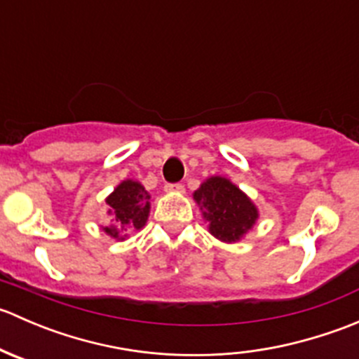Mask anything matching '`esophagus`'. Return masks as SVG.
<instances>
[{
	"mask_svg": "<svg viewBox=\"0 0 359 359\" xmlns=\"http://www.w3.org/2000/svg\"><path fill=\"white\" fill-rule=\"evenodd\" d=\"M166 193H184V186L182 184H166L165 186Z\"/></svg>",
	"mask_w": 359,
	"mask_h": 359,
	"instance_id": "esophagus-1",
	"label": "esophagus"
}]
</instances>
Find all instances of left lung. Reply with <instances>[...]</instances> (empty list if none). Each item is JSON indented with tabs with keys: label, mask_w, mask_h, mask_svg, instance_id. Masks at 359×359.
Masks as SVG:
<instances>
[{
	"label": "left lung",
	"mask_w": 359,
	"mask_h": 359,
	"mask_svg": "<svg viewBox=\"0 0 359 359\" xmlns=\"http://www.w3.org/2000/svg\"><path fill=\"white\" fill-rule=\"evenodd\" d=\"M208 233L224 243H236L259 220V208L227 177L213 175L193 193Z\"/></svg>",
	"instance_id": "8db88e82"
}]
</instances>
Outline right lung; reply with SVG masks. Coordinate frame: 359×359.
Listing matches in <instances>:
<instances>
[{
    "instance_id": "add662e5",
    "label": "right lung",
    "mask_w": 359,
    "mask_h": 359,
    "mask_svg": "<svg viewBox=\"0 0 359 359\" xmlns=\"http://www.w3.org/2000/svg\"><path fill=\"white\" fill-rule=\"evenodd\" d=\"M151 194L139 180L126 179L114 187L106 198L111 222L102 227L104 233L116 241H125L130 233L146 226L151 212Z\"/></svg>"
}]
</instances>
